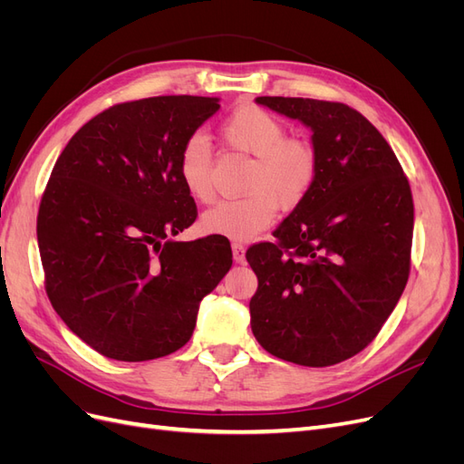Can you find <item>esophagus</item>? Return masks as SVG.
<instances>
[{"label": "esophagus", "instance_id": "34e87169", "mask_svg": "<svg viewBox=\"0 0 464 464\" xmlns=\"http://www.w3.org/2000/svg\"><path fill=\"white\" fill-rule=\"evenodd\" d=\"M232 256L236 263H244L246 261V246L240 242H232Z\"/></svg>", "mask_w": 464, "mask_h": 464}]
</instances>
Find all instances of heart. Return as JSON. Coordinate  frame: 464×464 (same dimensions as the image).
Masks as SVG:
<instances>
[{"instance_id": "obj_1", "label": "heart", "mask_w": 464, "mask_h": 464, "mask_svg": "<svg viewBox=\"0 0 464 464\" xmlns=\"http://www.w3.org/2000/svg\"><path fill=\"white\" fill-rule=\"evenodd\" d=\"M222 137L256 159L246 179V198L208 208L201 218L203 230L228 240H254L275 222L278 207L292 210L307 198L317 174L315 152L300 139L285 137L283 123L257 106L232 111ZM178 174L193 199L213 198V149L203 133L191 135L181 147Z\"/></svg>"}]
</instances>
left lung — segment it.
<instances>
[{
  "label": "left lung",
  "mask_w": 464,
  "mask_h": 464,
  "mask_svg": "<svg viewBox=\"0 0 464 464\" xmlns=\"http://www.w3.org/2000/svg\"><path fill=\"white\" fill-rule=\"evenodd\" d=\"M256 102L312 131L317 174L307 198L247 249L259 286L251 331L273 356L325 368L366 348L411 271L414 205L389 143L360 111L314 98Z\"/></svg>",
  "instance_id": "1"
}]
</instances>
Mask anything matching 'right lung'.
<instances>
[{
    "mask_svg": "<svg viewBox=\"0 0 464 464\" xmlns=\"http://www.w3.org/2000/svg\"><path fill=\"white\" fill-rule=\"evenodd\" d=\"M218 108L205 96L116 104L82 125L53 166L36 224L46 292L65 325L106 358L176 353L230 271L227 237L174 240L198 218L179 150Z\"/></svg>",
    "mask_w": 464,
    "mask_h": 464,
    "instance_id": "1",
    "label": "right lung"
}]
</instances>
